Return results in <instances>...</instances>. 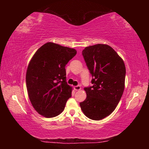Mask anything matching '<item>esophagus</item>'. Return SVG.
Wrapping results in <instances>:
<instances>
[{"label": "esophagus", "mask_w": 149, "mask_h": 149, "mask_svg": "<svg viewBox=\"0 0 149 149\" xmlns=\"http://www.w3.org/2000/svg\"><path fill=\"white\" fill-rule=\"evenodd\" d=\"M74 89L75 91H80L81 89V87L80 85H77V86L74 87Z\"/></svg>", "instance_id": "obj_1"}]
</instances>
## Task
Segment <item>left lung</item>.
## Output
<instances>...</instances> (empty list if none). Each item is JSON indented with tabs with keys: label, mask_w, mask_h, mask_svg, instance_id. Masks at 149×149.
<instances>
[{
	"label": "left lung",
	"mask_w": 149,
	"mask_h": 149,
	"mask_svg": "<svg viewBox=\"0 0 149 149\" xmlns=\"http://www.w3.org/2000/svg\"><path fill=\"white\" fill-rule=\"evenodd\" d=\"M82 54L93 77V85L84 88L87 97L80 102V107L89 119L102 120L115 110L123 95L124 62L108 45L97 44L85 47Z\"/></svg>",
	"instance_id": "left-lung-1"
}]
</instances>
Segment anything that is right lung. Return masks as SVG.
I'll use <instances>...</instances> for the list:
<instances>
[{
	"mask_svg": "<svg viewBox=\"0 0 149 149\" xmlns=\"http://www.w3.org/2000/svg\"><path fill=\"white\" fill-rule=\"evenodd\" d=\"M76 50L47 42L37 50L27 67L26 86L35 110L46 118L64 110L72 88L66 82L65 66Z\"/></svg>",
	"mask_w": 149,
	"mask_h": 149,
	"instance_id": "1",
	"label": "right lung"
}]
</instances>
